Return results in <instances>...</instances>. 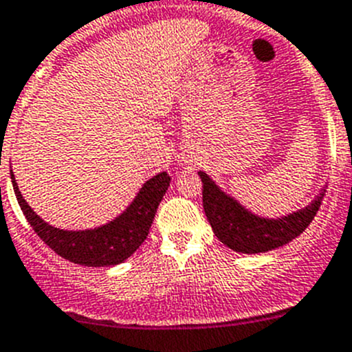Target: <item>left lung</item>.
<instances>
[{"label": "left lung", "mask_w": 352, "mask_h": 352, "mask_svg": "<svg viewBox=\"0 0 352 352\" xmlns=\"http://www.w3.org/2000/svg\"><path fill=\"white\" fill-rule=\"evenodd\" d=\"M204 184V208L215 236L226 247L242 254H258L286 245L302 235L312 223L324 196V189L307 207L277 219L261 217L226 195L205 172H198Z\"/></svg>", "instance_id": "8db88e82"}]
</instances>
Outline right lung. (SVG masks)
I'll list each match as a JSON object with an SVG mask.
<instances>
[{"mask_svg": "<svg viewBox=\"0 0 352 352\" xmlns=\"http://www.w3.org/2000/svg\"><path fill=\"white\" fill-rule=\"evenodd\" d=\"M15 196L28 223L54 252L84 267H112L128 259L148 235L160 201L170 186V177L161 172L148 179L121 215L91 230H61L45 221L26 204L10 170Z\"/></svg>", "mask_w": 352, "mask_h": 352, "instance_id": "add662e5", "label": "right lung"}]
</instances>
